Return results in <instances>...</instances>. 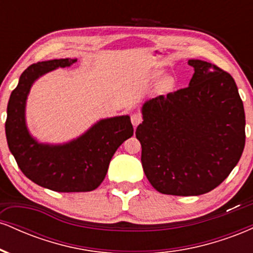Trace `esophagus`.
Here are the masks:
<instances>
[{"mask_svg":"<svg viewBox=\"0 0 253 253\" xmlns=\"http://www.w3.org/2000/svg\"><path fill=\"white\" fill-rule=\"evenodd\" d=\"M130 121H132L133 126L136 127L138 125L141 124V121H143V115H141L140 113H134V114L130 115Z\"/></svg>","mask_w":253,"mask_h":253,"instance_id":"34e87169","label":"esophagus"}]
</instances>
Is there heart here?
<instances>
[{"label":"heart","instance_id":"heart-1","mask_svg":"<svg viewBox=\"0 0 253 253\" xmlns=\"http://www.w3.org/2000/svg\"><path fill=\"white\" fill-rule=\"evenodd\" d=\"M167 84H168V85H169V84H170V81H167Z\"/></svg>","mask_w":253,"mask_h":253}]
</instances>
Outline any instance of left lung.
Listing matches in <instances>:
<instances>
[{"mask_svg": "<svg viewBox=\"0 0 253 253\" xmlns=\"http://www.w3.org/2000/svg\"><path fill=\"white\" fill-rule=\"evenodd\" d=\"M189 86L143 106L141 164L167 195H202L227 178L245 146V112L233 77L199 59Z\"/></svg>", "mask_w": 253, "mask_h": 253, "instance_id": "obj_1", "label": "left lung"}]
</instances>
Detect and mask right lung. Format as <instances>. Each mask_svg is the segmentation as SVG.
<instances>
[{
	"mask_svg": "<svg viewBox=\"0 0 253 253\" xmlns=\"http://www.w3.org/2000/svg\"><path fill=\"white\" fill-rule=\"evenodd\" d=\"M77 59L64 58L32 64L20 76L7 107L5 136L20 170L32 182L59 193L96 189L106 177L113 155L133 135L129 117L104 119L82 136L65 145H43L34 140L25 123L26 98L37 78Z\"/></svg>",
	"mask_w": 253,
	"mask_h": 253,
	"instance_id": "right-lung-1",
	"label": "right lung"
}]
</instances>
